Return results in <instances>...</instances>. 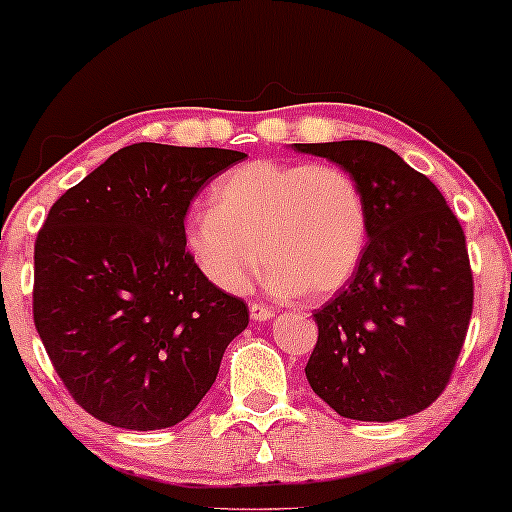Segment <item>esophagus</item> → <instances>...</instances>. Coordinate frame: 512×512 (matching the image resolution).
Wrapping results in <instances>:
<instances>
[{"mask_svg": "<svg viewBox=\"0 0 512 512\" xmlns=\"http://www.w3.org/2000/svg\"><path fill=\"white\" fill-rule=\"evenodd\" d=\"M250 317L255 322H267L269 317H274V308L264 303H250Z\"/></svg>", "mask_w": 512, "mask_h": 512, "instance_id": "34e87169", "label": "esophagus"}]
</instances>
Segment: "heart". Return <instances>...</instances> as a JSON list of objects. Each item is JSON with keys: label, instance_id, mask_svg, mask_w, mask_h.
Segmentation results:
<instances>
[{"label": "heart", "instance_id": "1", "mask_svg": "<svg viewBox=\"0 0 512 512\" xmlns=\"http://www.w3.org/2000/svg\"><path fill=\"white\" fill-rule=\"evenodd\" d=\"M185 248L214 286L243 293L262 264L279 296L327 298L354 276L368 240L361 187L339 166L250 161L211 185Z\"/></svg>", "mask_w": 512, "mask_h": 512}]
</instances>
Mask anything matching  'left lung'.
<instances>
[{
  "instance_id": "obj_1",
  "label": "left lung",
  "mask_w": 512,
  "mask_h": 512,
  "mask_svg": "<svg viewBox=\"0 0 512 512\" xmlns=\"http://www.w3.org/2000/svg\"><path fill=\"white\" fill-rule=\"evenodd\" d=\"M361 187L368 243L344 291L315 310L305 375L344 419L397 421L448 385L467 337L474 281L464 231L426 175L383 144H291Z\"/></svg>"
}]
</instances>
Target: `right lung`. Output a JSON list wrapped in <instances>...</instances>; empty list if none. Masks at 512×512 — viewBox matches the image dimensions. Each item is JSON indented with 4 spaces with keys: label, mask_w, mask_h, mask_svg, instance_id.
Returning a JSON list of instances; mask_svg holds the SVG:
<instances>
[{
    "label": "right lung",
    "mask_w": 512,
    "mask_h": 512,
    "mask_svg": "<svg viewBox=\"0 0 512 512\" xmlns=\"http://www.w3.org/2000/svg\"><path fill=\"white\" fill-rule=\"evenodd\" d=\"M243 158L132 144L52 204L35 240V330L69 395L98 421L180 424L248 327V305L216 289L185 248L190 202Z\"/></svg>",
    "instance_id": "1"
}]
</instances>
